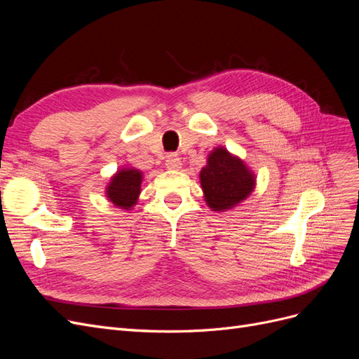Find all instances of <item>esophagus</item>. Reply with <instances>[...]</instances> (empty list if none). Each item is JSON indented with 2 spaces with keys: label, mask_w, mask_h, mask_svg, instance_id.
Returning a JSON list of instances; mask_svg holds the SVG:
<instances>
[{
  "label": "esophagus",
  "mask_w": 359,
  "mask_h": 359,
  "mask_svg": "<svg viewBox=\"0 0 359 359\" xmlns=\"http://www.w3.org/2000/svg\"><path fill=\"white\" fill-rule=\"evenodd\" d=\"M182 163H181V158L177 156V154H169L168 158H166V168L170 169V170H178L181 169Z\"/></svg>",
  "instance_id": "obj_1"
}]
</instances>
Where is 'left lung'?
Wrapping results in <instances>:
<instances>
[{"label":"left lung","mask_w":359,"mask_h":359,"mask_svg":"<svg viewBox=\"0 0 359 359\" xmlns=\"http://www.w3.org/2000/svg\"><path fill=\"white\" fill-rule=\"evenodd\" d=\"M199 180L205 203L214 212L236 208L256 189V173L222 145L210 151Z\"/></svg>","instance_id":"obj_1"}]
</instances>
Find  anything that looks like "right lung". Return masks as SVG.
<instances>
[{"mask_svg":"<svg viewBox=\"0 0 359 359\" xmlns=\"http://www.w3.org/2000/svg\"><path fill=\"white\" fill-rule=\"evenodd\" d=\"M144 181V172L133 166L119 168L111 177L104 187L106 199L119 210L130 211L137 205L140 196V186Z\"/></svg>","mask_w":359,"mask_h":359,"instance_id":"right-lung-1","label":"right lung"}]
</instances>
